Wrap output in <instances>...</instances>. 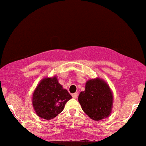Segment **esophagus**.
Returning a JSON list of instances; mask_svg holds the SVG:
<instances>
[{"mask_svg":"<svg viewBox=\"0 0 146 146\" xmlns=\"http://www.w3.org/2000/svg\"><path fill=\"white\" fill-rule=\"evenodd\" d=\"M72 97H73V99H76L78 98V93H73V94L72 95Z\"/></svg>","mask_w":146,"mask_h":146,"instance_id":"esophagus-1","label":"esophagus"}]
</instances>
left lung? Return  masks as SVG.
<instances>
[{"instance_id": "8db88e82", "label": "left lung", "mask_w": 146, "mask_h": 146, "mask_svg": "<svg viewBox=\"0 0 146 146\" xmlns=\"http://www.w3.org/2000/svg\"><path fill=\"white\" fill-rule=\"evenodd\" d=\"M83 111L94 121L109 117L113 105V95L109 85L101 78L88 80L84 91L78 97Z\"/></svg>"}]
</instances>
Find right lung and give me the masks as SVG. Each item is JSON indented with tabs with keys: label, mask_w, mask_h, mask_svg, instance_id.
Listing matches in <instances>:
<instances>
[{
	"label": "right lung",
	"mask_w": 146,
	"mask_h": 146,
	"mask_svg": "<svg viewBox=\"0 0 146 146\" xmlns=\"http://www.w3.org/2000/svg\"><path fill=\"white\" fill-rule=\"evenodd\" d=\"M71 98L54 75L40 81L33 93L32 105L38 117L50 120L62 111L66 102Z\"/></svg>",
	"instance_id": "1"
}]
</instances>
